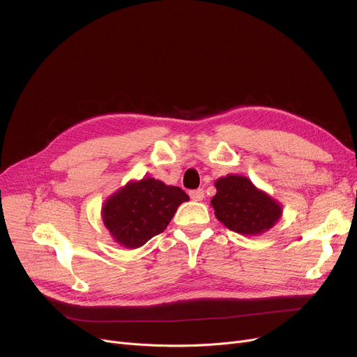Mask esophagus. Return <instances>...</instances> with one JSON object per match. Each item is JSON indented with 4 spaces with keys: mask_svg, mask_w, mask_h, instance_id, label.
Segmentation results:
<instances>
[{
    "mask_svg": "<svg viewBox=\"0 0 357 357\" xmlns=\"http://www.w3.org/2000/svg\"><path fill=\"white\" fill-rule=\"evenodd\" d=\"M190 197H191V199H194V201H202L204 199V190H201V188H198V190H192V191H190Z\"/></svg>",
    "mask_w": 357,
    "mask_h": 357,
    "instance_id": "34e87169",
    "label": "esophagus"
}]
</instances>
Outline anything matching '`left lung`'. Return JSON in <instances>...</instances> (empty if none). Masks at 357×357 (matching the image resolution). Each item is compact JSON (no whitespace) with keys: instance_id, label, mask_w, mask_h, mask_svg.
I'll use <instances>...</instances> for the list:
<instances>
[{"instance_id":"1","label":"left lung","mask_w":357,"mask_h":357,"mask_svg":"<svg viewBox=\"0 0 357 357\" xmlns=\"http://www.w3.org/2000/svg\"><path fill=\"white\" fill-rule=\"evenodd\" d=\"M211 205L217 218L240 234H260L279 220L282 210L268 194L259 191L245 176L229 175L215 182Z\"/></svg>"}]
</instances>
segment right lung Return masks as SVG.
<instances>
[{
  "label": "right lung",
  "instance_id": "right-lung-1",
  "mask_svg": "<svg viewBox=\"0 0 357 357\" xmlns=\"http://www.w3.org/2000/svg\"><path fill=\"white\" fill-rule=\"evenodd\" d=\"M188 199L179 186L143 178L128 183L104 204L102 220L117 243L136 249L163 233L179 205Z\"/></svg>",
  "mask_w": 357,
  "mask_h": 357
}]
</instances>
